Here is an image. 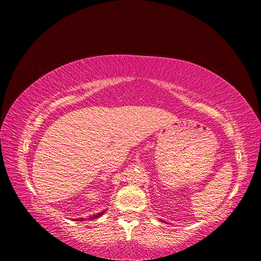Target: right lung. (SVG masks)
I'll return each mask as SVG.
<instances>
[{
	"mask_svg": "<svg viewBox=\"0 0 261 261\" xmlns=\"http://www.w3.org/2000/svg\"><path fill=\"white\" fill-rule=\"evenodd\" d=\"M106 211V210H105ZM105 211H101V212H99V213H97V215H93L92 217H89L88 218V220H93V219H98V218H100L102 215H103L105 213ZM74 220H78V221H84L85 219H83V218H81V219H74Z\"/></svg>",
	"mask_w": 261,
	"mask_h": 261,
	"instance_id": "obj_1",
	"label": "right lung"
}]
</instances>
